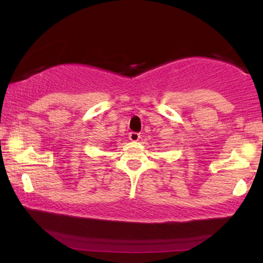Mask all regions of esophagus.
I'll use <instances>...</instances> for the list:
<instances>
[{"label":"esophagus","mask_w":263,"mask_h":263,"mask_svg":"<svg viewBox=\"0 0 263 263\" xmlns=\"http://www.w3.org/2000/svg\"><path fill=\"white\" fill-rule=\"evenodd\" d=\"M140 138H141V136H140L139 133H134V132L129 133V140H130V141H133V142L139 141Z\"/></svg>","instance_id":"obj_1"}]
</instances>
